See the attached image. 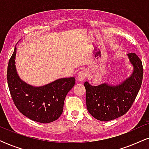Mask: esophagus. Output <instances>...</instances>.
I'll return each instance as SVG.
<instances>
[{
  "mask_svg": "<svg viewBox=\"0 0 149 149\" xmlns=\"http://www.w3.org/2000/svg\"><path fill=\"white\" fill-rule=\"evenodd\" d=\"M86 77H87V71H85V70H82V71H80V72L78 73V78H78V80L82 82L86 78Z\"/></svg>",
  "mask_w": 149,
  "mask_h": 149,
  "instance_id": "esophagus-1",
  "label": "esophagus"
}]
</instances>
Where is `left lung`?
<instances>
[{"label":"left lung","mask_w":149,"mask_h":149,"mask_svg":"<svg viewBox=\"0 0 149 149\" xmlns=\"http://www.w3.org/2000/svg\"><path fill=\"white\" fill-rule=\"evenodd\" d=\"M127 57L133 66V72L120 84L92 86L85 82L87 109L97 120L109 121L120 117L134 102L142 83L143 66L135 53H129Z\"/></svg>","instance_id":"left-lung-1"}]
</instances>
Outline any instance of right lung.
I'll use <instances>...</instances> for the list:
<instances>
[{"instance_id": "add662e5", "label": "right lung", "mask_w": 149, "mask_h": 149, "mask_svg": "<svg viewBox=\"0 0 149 149\" xmlns=\"http://www.w3.org/2000/svg\"><path fill=\"white\" fill-rule=\"evenodd\" d=\"M17 47L10 57L7 80L15 105L26 117L41 123L53 122L60 117L65 97L76 83L74 77L63 78L49 84L34 87L23 81L17 72Z\"/></svg>"}]
</instances>
